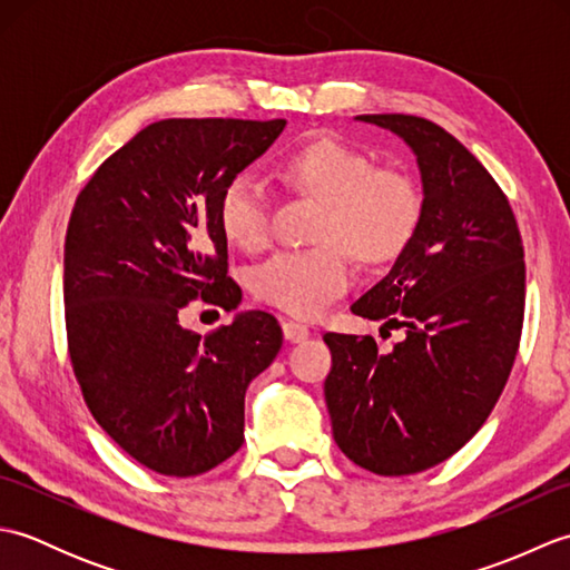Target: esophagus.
Returning a JSON list of instances; mask_svg holds the SVG:
<instances>
[{"label":"esophagus","mask_w":570,"mask_h":570,"mask_svg":"<svg viewBox=\"0 0 570 570\" xmlns=\"http://www.w3.org/2000/svg\"><path fill=\"white\" fill-rule=\"evenodd\" d=\"M282 328H284V337L288 343H304V341H308V335H311L308 325L298 323V321H286Z\"/></svg>","instance_id":"obj_1"}]
</instances>
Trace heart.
Segmentation results:
<instances>
[{
  "mask_svg": "<svg viewBox=\"0 0 570 570\" xmlns=\"http://www.w3.org/2000/svg\"><path fill=\"white\" fill-rule=\"evenodd\" d=\"M286 178L325 200L313 249H278L252 269L257 298L298 318H313L341 296L353 278V247L362 259L384 262L404 249L419 220L414 184L392 168H374L337 139L306 144L286 159ZM223 235L242 249H259L272 235V198L259 176L242 171L227 180L217 200Z\"/></svg>",
  "mask_w": 570,
  "mask_h": 570,
  "instance_id": "heart-1",
  "label": "heart"
}]
</instances>
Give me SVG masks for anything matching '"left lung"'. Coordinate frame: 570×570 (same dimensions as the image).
<instances>
[{
  "label": "left lung",
  "mask_w": 570,
  "mask_h": 570,
  "mask_svg": "<svg viewBox=\"0 0 570 570\" xmlns=\"http://www.w3.org/2000/svg\"><path fill=\"white\" fill-rule=\"evenodd\" d=\"M416 156L421 208L390 274L350 311L402 328L325 333L333 439L355 465L411 475L443 463L485 423L510 377L524 321L522 235L500 186L463 144L414 115H360Z\"/></svg>",
  "instance_id": "left-lung-1"
}]
</instances>
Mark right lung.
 Wrapping results in <instances>:
<instances>
[{
    "label": "right lung",
    "instance_id": "obj_1",
    "mask_svg": "<svg viewBox=\"0 0 570 570\" xmlns=\"http://www.w3.org/2000/svg\"><path fill=\"white\" fill-rule=\"evenodd\" d=\"M286 119H161L115 151L70 213L63 301L72 370L112 441L161 475L208 472L245 441V394L282 350L264 311L198 335L196 296L235 311L217 200Z\"/></svg>",
    "mask_w": 570,
    "mask_h": 570
}]
</instances>
